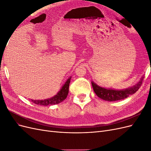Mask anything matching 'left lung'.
Here are the masks:
<instances>
[{
  "instance_id": "1",
  "label": "left lung",
  "mask_w": 151,
  "mask_h": 151,
  "mask_svg": "<svg viewBox=\"0 0 151 151\" xmlns=\"http://www.w3.org/2000/svg\"><path fill=\"white\" fill-rule=\"evenodd\" d=\"M143 78L132 88H128L124 90H114V89H107L99 87L97 84L94 83L93 82L91 83L93 86L94 93L99 98L108 101H115L118 100L123 99L129 97L130 95H132L136 93L140 88L142 84V81Z\"/></svg>"
}]
</instances>
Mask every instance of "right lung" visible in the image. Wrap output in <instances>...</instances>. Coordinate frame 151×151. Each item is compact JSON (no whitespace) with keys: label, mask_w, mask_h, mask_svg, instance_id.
I'll return each mask as SVG.
<instances>
[{"label":"right lung","mask_w":151,"mask_h":151,"mask_svg":"<svg viewBox=\"0 0 151 151\" xmlns=\"http://www.w3.org/2000/svg\"><path fill=\"white\" fill-rule=\"evenodd\" d=\"M71 77L66 81L65 84L63 86L60 91L57 93V95L55 96L44 99V100H33L31 99V101L36 104H40V105H43V106H48V105L50 104H57L61 103L63 101V100L65 99L68 93V88H69V84L70 82Z\"/></svg>","instance_id":"add662e5"}]
</instances>
